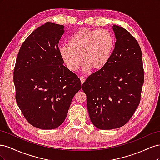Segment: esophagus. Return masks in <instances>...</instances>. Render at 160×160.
<instances>
[{
  "instance_id": "esophagus-1",
  "label": "esophagus",
  "mask_w": 160,
  "mask_h": 160,
  "mask_svg": "<svg viewBox=\"0 0 160 160\" xmlns=\"http://www.w3.org/2000/svg\"><path fill=\"white\" fill-rule=\"evenodd\" d=\"M80 80H81V84H83L84 83V81H85V78H84L83 77H80Z\"/></svg>"
}]
</instances>
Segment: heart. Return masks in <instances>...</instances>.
Here are the masks:
<instances>
[{
    "mask_svg": "<svg viewBox=\"0 0 160 160\" xmlns=\"http://www.w3.org/2000/svg\"><path fill=\"white\" fill-rule=\"evenodd\" d=\"M113 48L114 38L109 31L82 28L69 38L68 46L59 48V54L65 67L72 72L78 70L82 59L85 70H99L107 65Z\"/></svg>",
    "mask_w": 160,
    "mask_h": 160,
    "instance_id": "1",
    "label": "heart"
}]
</instances>
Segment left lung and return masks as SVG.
I'll use <instances>...</instances> for the list:
<instances>
[{"label":"left lung","instance_id":"obj_1","mask_svg":"<svg viewBox=\"0 0 160 160\" xmlns=\"http://www.w3.org/2000/svg\"><path fill=\"white\" fill-rule=\"evenodd\" d=\"M115 48L103 68L82 85L89 118L96 128L123 126L140 103L144 81L142 53L137 40L125 28L113 26Z\"/></svg>","mask_w":160,"mask_h":160}]
</instances>
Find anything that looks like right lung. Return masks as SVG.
<instances>
[{
  "label": "right lung",
  "mask_w": 160,
  "mask_h": 160,
  "mask_svg": "<svg viewBox=\"0 0 160 160\" xmlns=\"http://www.w3.org/2000/svg\"><path fill=\"white\" fill-rule=\"evenodd\" d=\"M63 28L52 22L38 27L23 42L14 66L17 103L27 122L42 129L63 123L81 89L79 78L62 65L59 42Z\"/></svg>",
  "instance_id": "right-lung-1"
}]
</instances>
